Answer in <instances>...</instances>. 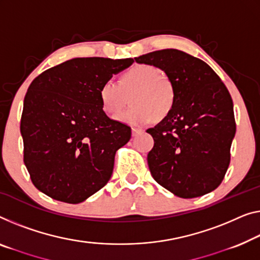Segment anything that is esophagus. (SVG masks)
Wrapping results in <instances>:
<instances>
[{"label": "esophagus", "instance_id": "34e87169", "mask_svg": "<svg viewBox=\"0 0 260 260\" xmlns=\"http://www.w3.org/2000/svg\"><path fill=\"white\" fill-rule=\"evenodd\" d=\"M140 133H142L141 128H135V127L132 128V135H133V137H137V135L140 134Z\"/></svg>", "mask_w": 260, "mask_h": 260}]
</instances>
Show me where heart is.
I'll return each instance as SVG.
<instances>
[{
    "label": "heart",
    "mask_w": 260,
    "mask_h": 260,
    "mask_svg": "<svg viewBox=\"0 0 260 260\" xmlns=\"http://www.w3.org/2000/svg\"><path fill=\"white\" fill-rule=\"evenodd\" d=\"M156 68L138 64L123 73L120 83L107 79L99 88V99L105 113L117 117L132 94L129 110L118 120L129 125H146L155 118L165 119L175 104V90L167 77L160 76Z\"/></svg>",
    "instance_id": "obj_1"
}]
</instances>
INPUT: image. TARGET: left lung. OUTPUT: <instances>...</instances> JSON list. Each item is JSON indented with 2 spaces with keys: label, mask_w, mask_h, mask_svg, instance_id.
Masks as SVG:
<instances>
[{
  "label": "left lung",
  "mask_w": 260,
  "mask_h": 260,
  "mask_svg": "<svg viewBox=\"0 0 260 260\" xmlns=\"http://www.w3.org/2000/svg\"><path fill=\"white\" fill-rule=\"evenodd\" d=\"M164 70L175 90L170 113L147 129L154 147L147 161L158 184L182 199L210 192L222 183L236 134L229 91L205 61L176 49L135 58Z\"/></svg>",
  "instance_id": "8db88e82"
}]
</instances>
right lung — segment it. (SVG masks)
Listing matches in <instances>:
<instances>
[{"label":"right lung","instance_id":"obj_1","mask_svg":"<svg viewBox=\"0 0 260 260\" xmlns=\"http://www.w3.org/2000/svg\"><path fill=\"white\" fill-rule=\"evenodd\" d=\"M132 58H73L42 72L30 84L21 118L23 160L38 190L77 204L110 181L117 150L131 127L110 119L99 99L107 79Z\"/></svg>","mask_w":260,"mask_h":260}]
</instances>
